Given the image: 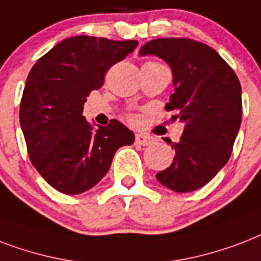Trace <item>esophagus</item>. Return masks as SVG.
<instances>
[{"label": "esophagus", "mask_w": 261, "mask_h": 261, "mask_svg": "<svg viewBox=\"0 0 261 261\" xmlns=\"http://www.w3.org/2000/svg\"><path fill=\"white\" fill-rule=\"evenodd\" d=\"M153 137L148 136V135H144V133H137L136 137H135V143L139 145H151L153 144Z\"/></svg>", "instance_id": "esophagus-1"}]
</instances>
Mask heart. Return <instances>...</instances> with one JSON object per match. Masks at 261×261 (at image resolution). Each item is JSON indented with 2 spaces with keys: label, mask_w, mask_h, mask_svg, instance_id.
<instances>
[{
  "label": "heart",
  "mask_w": 261,
  "mask_h": 261,
  "mask_svg": "<svg viewBox=\"0 0 261 261\" xmlns=\"http://www.w3.org/2000/svg\"><path fill=\"white\" fill-rule=\"evenodd\" d=\"M147 64H158V62L149 61V62H147ZM129 120H130V121H136V117H135V116H129Z\"/></svg>",
  "instance_id": "b5f03b06"
}]
</instances>
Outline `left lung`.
Wrapping results in <instances>:
<instances>
[{"label":"left lung","instance_id":"left-lung-1","mask_svg":"<svg viewBox=\"0 0 261 261\" xmlns=\"http://www.w3.org/2000/svg\"><path fill=\"white\" fill-rule=\"evenodd\" d=\"M173 70L174 94L166 105L185 122L174 159L156 178L178 193L204 187L225 166L241 125V84L231 66L207 44L189 38H159L141 47Z\"/></svg>","mask_w":261,"mask_h":261}]
</instances>
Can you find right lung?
I'll return each mask as SVG.
<instances>
[{
  "instance_id": "1",
  "label": "right lung",
  "mask_w": 261,
  "mask_h": 261,
  "mask_svg": "<svg viewBox=\"0 0 261 261\" xmlns=\"http://www.w3.org/2000/svg\"><path fill=\"white\" fill-rule=\"evenodd\" d=\"M137 40L73 36L56 44L32 66L20 102V125L32 165L54 189L79 195L95 187L120 147L135 135L120 121L92 129L83 106L114 64Z\"/></svg>"
}]
</instances>
